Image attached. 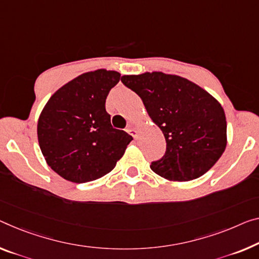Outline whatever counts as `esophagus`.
I'll use <instances>...</instances> for the list:
<instances>
[{
  "label": "esophagus",
  "instance_id": "34e87169",
  "mask_svg": "<svg viewBox=\"0 0 259 259\" xmlns=\"http://www.w3.org/2000/svg\"><path fill=\"white\" fill-rule=\"evenodd\" d=\"M127 133H128L130 135H132L134 139H137V137H138V131L132 126H128V128H127Z\"/></svg>",
  "mask_w": 259,
  "mask_h": 259
}]
</instances>
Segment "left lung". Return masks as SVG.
Masks as SVG:
<instances>
[{
	"label": "left lung",
	"instance_id": "8db88e82",
	"mask_svg": "<svg viewBox=\"0 0 259 259\" xmlns=\"http://www.w3.org/2000/svg\"><path fill=\"white\" fill-rule=\"evenodd\" d=\"M121 82L142 99L165 138L164 156L150 165L155 174L189 182L215 164L227 146V121L212 95L188 78L162 71L124 75Z\"/></svg>",
	"mask_w": 259,
	"mask_h": 259
}]
</instances>
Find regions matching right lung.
<instances>
[{
	"label": "right lung",
	"instance_id": "1",
	"mask_svg": "<svg viewBox=\"0 0 259 259\" xmlns=\"http://www.w3.org/2000/svg\"><path fill=\"white\" fill-rule=\"evenodd\" d=\"M120 79L116 70L78 75L52 95L38 119L37 134L47 164L73 183L98 180L116 166L133 140L111 125L105 110L110 90Z\"/></svg>",
	"mask_w": 259,
	"mask_h": 259
}]
</instances>
